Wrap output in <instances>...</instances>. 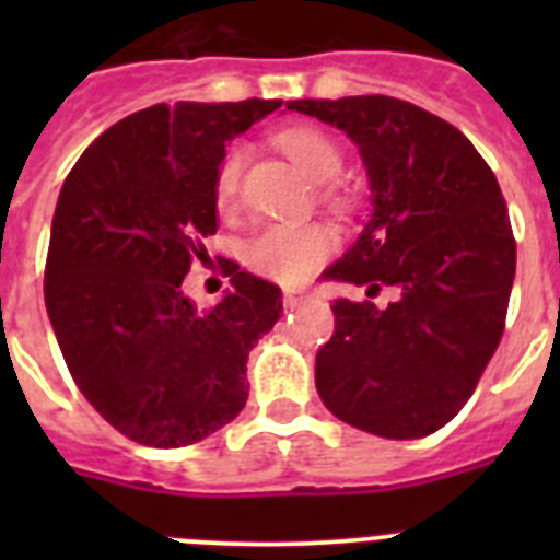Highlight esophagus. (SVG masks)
I'll use <instances>...</instances> for the list:
<instances>
[{"mask_svg": "<svg viewBox=\"0 0 560 560\" xmlns=\"http://www.w3.org/2000/svg\"><path fill=\"white\" fill-rule=\"evenodd\" d=\"M305 300H308V291L305 289H285L283 291L285 308H296V305H303Z\"/></svg>", "mask_w": 560, "mask_h": 560, "instance_id": "1", "label": "esophagus"}]
</instances>
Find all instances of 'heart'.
<instances>
[{
	"label": "heart",
	"instance_id": "b5f03b06",
	"mask_svg": "<svg viewBox=\"0 0 560 560\" xmlns=\"http://www.w3.org/2000/svg\"><path fill=\"white\" fill-rule=\"evenodd\" d=\"M275 145L314 185H330L345 165L341 148L319 128H283L275 133ZM241 173H244V148L235 145L224 153V160L215 171V201L221 210H230L237 201ZM325 199L339 207L345 205V196L334 187L325 190ZM330 249H334V235L323 224H275L252 237V244L246 246V264L271 280L296 283L323 264Z\"/></svg>",
	"mask_w": 560,
	"mask_h": 560
}]
</instances>
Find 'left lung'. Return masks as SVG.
<instances>
[{"mask_svg":"<svg viewBox=\"0 0 560 560\" xmlns=\"http://www.w3.org/2000/svg\"><path fill=\"white\" fill-rule=\"evenodd\" d=\"M285 108L348 133L373 192L370 221L323 277L395 291L387 308L334 300L316 393L361 432L427 438L471 398L502 339L516 241L497 176L452 122L398 97Z\"/></svg>","mask_w":560,"mask_h":560,"instance_id":"left-lung-1","label":"left lung"}]
</instances>
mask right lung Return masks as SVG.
<instances>
[{
	"label": "right lung",
	"instance_id": "obj_1",
	"mask_svg": "<svg viewBox=\"0 0 560 560\" xmlns=\"http://www.w3.org/2000/svg\"><path fill=\"white\" fill-rule=\"evenodd\" d=\"M280 103H156L103 131L63 182L49 323L83 398L142 446H190L226 427L249 395V350L283 314L280 289L237 264L207 311L182 285L219 230L226 142Z\"/></svg>",
	"mask_w": 560,
	"mask_h": 560
}]
</instances>
